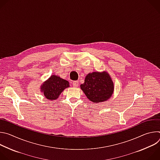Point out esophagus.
<instances>
[{"instance_id":"obj_1","label":"esophagus","mask_w":160,"mask_h":160,"mask_svg":"<svg viewBox=\"0 0 160 160\" xmlns=\"http://www.w3.org/2000/svg\"><path fill=\"white\" fill-rule=\"evenodd\" d=\"M73 86L75 87H77L78 86V84H79V82L78 81H74L73 82Z\"/></svg>"}]
</instances>
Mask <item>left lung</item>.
<instances>
[{"label": "left lung", "mask_w": 160, "mask_h": 160, "mask_svg": "<svg viewBox=\"0 0 160 160\" xmlns=\"http://www.w3.org/2000/svg\"><path fill=\"white\" fill-rule=\"evenodd\" d=\"M80 88L90 101L98 103L107 101L111 97L114 84L107 72H97L88 73Z\"/></svg>", "instance_id": "obj_1"}]
</instances>
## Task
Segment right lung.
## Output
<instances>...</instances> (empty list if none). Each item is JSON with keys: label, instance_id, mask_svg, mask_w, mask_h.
I'll use <instances>...</instances> for the list:
<instances>
[{"label": "right lung", "instance_id": "1", "mask_svg": "<svg viewBox=\"0 0 160 160\" xmlns=\"http://www.w3.org/2000/svg\"><path fill=\"white\" fill-rule=\"evenodd\" d=\"M69 87V82L67 80L52 75L41 85L40 90L46 99L53 101L57 99L62 91Z\"/></svg>", "mask_w": 160, "mask_h": 160}]
</instances>
